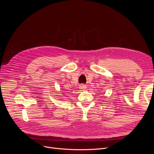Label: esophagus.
I'll return each mask as SVG.
<instances>
[{
    "label": "esophagus",
    "instance_id": "34e87169",
    "mask_svg": "<svg viewBox=\"0 0 154 154\" xmlns=\"http://www.w3.org/2000/svg\"><path fill=\"white\" fill-rule=\"evenodd\" d=\"M86 85L84 84H81L80 85H79V88L81 91H84L85 89H86Z\"/></svg>",
    "mask_w": 154,
    "mask_h": 154
}]
</instances>
